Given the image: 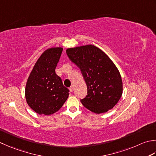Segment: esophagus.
<instances>
[{
	"label": "esophagus",
	"mask_w": 156,
	"mask_h": 156,
	"mask_svg": "<svg viewBox=\"0 0 156 156\" xmlns=\"http://www.w3.org/2000/svg\"><path fill=\"white\" fill-rule=\"evenodd\" d=\"M69 90H70V92H73V91H74V87L71 86V87H69Z\"/></svg>",
	"instance_id": "1"
}]
</instances>
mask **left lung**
Listing matches in <instances>:
<instances>
[{"label": "left lung", "instance_id": "1", "mask_svg": "<svg viewBox=\"0 0 156 156\" xmlns=\"http://www.w3.org/2000/svg\"><path fill=\"white\" fill-rule=\"evenodd\" d=\"M66 53L80 69L87 84V95L80 100L82 105L95 114L114 108L122 94V81L109 57L92 44L68 48Z\"/></svg>", "mask_w": 156, "mask_h": 156}]
</instances>
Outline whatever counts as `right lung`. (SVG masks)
<instances>
[{
  "label": "right lung",
  "instance_id": "obj_1",
  "mask_svg": "<svg viewBox=\"0 0 156 156\" xmlns=\"http://www.w3.org/2000/svg\"><path fill=\"white\" fill-rule=\"evenodd\" d=\"M63 48H51L39 57L27 79L26 101L38 114L51 115L57 112L68 98V88L63 86L55 68Z\"/></svg>",
  "mask_w": 156,
  "mask_h": 156
}]
</instances>
